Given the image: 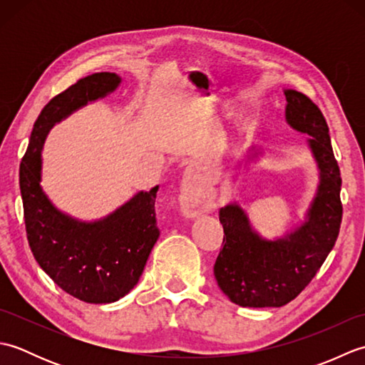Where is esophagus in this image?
<instances>
[{"mask_svg":"<svg viewBox=\"0 0 365 365\" xmlns=\"http://www.w3.org/2000/svg\"><path fill=\"white\" fill-rule=\"evenodd\" d=\"M178 200H180L182 212L187 216H196L212 207V200L204 188V183L192 170H187L183 175Z\"/></svg>","mask_w":365,"mask_h":365,"instance_id":"34e87169","label":"esophagus"}]
</instances>
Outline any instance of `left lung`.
Listing matches in <instances>:
<instances>
[{
    "instance_id": "left-lung-1",
    "label": "left lung",
    "mask_w": 365,
    "mask_h": 365,
    "mask_svg": "<svg viewBox=\"0 0 365 365\" xmlns=\"http://www.w3.org/2000/svg\"><path fill=\"white\" fill-rule=\"evenodd\" d=\"M284 94L287 123L311 136L307 144L320 183L304 222L282 238H262L238 204L220 210L224 246L215 262V277L222 293L243 307H281L297 298L334 247L342 222V178L328 123L304 94L294 89Z\"/></svg>"
}]
</instances>
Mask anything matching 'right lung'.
Segmentation results:
<instances>
[{"instance_id": "1", "label": "right lung", "mask_w": 365, "mask_h": 365, "mask_svg": "<svg viewBox=\"0 0 365 365\" xmlns=\"http://www.w3.org/2000/svg\"><path fill=\"white\" fill-rule=\"evenodd\" d=\"M120 76L92 73L53 97L38 115L20 163L26 237L38 265L66 293L91 304L114 302L133 289L160 230L155 218L158 187L139 191L105 218L80 221L58 210L45 195L42 149L54 123L111 94Z\"/></svg>"}]
</instances>
